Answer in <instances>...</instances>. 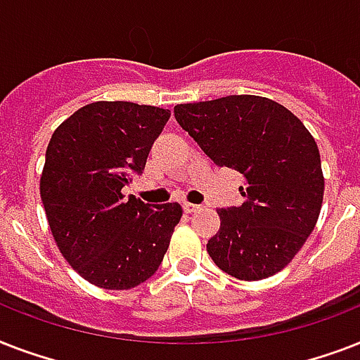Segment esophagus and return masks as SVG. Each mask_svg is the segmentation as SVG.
<instances>
[{
	"instance_id": "esophagus-1",
	"label": "esophagus",
	"mask_w": 360,
	"mask_h": 360,
	"mask_svg": "<svg viewBox=\"0 0 360 360\" xmlns=\"http://www.w3.org/2000/svg\"><path fill=\"white\" fill-rule=\"evenodd\" d=\"M183 209H185V213H188V214H192V213H198V211H200V205H196V203H183Z\"/></svg>"
}]
</instances>
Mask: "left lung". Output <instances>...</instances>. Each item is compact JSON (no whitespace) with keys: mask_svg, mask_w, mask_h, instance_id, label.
I'll list each match as a JSON object with an SVG mask.
<instances>
[{"mask_svg":"<svg viewBox=\"0 0 360 360\" xmlns=\"http://www.w3.org/2000/svg\"><path fill=\"white\" fill-rule=\"evenodd\" d=\"M174 114L217 166L245 177V203L217 211L220 231L207 243L211 259L248 282L282 271L312 233L323 203L314 136L282 104L256 95L177 104Z\"/></svg>","mask_w":360,"mask_h":360,"instance_id":"obj_1","label":"left lung"}]
</instances>
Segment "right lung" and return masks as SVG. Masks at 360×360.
<instances>
[{
	"instance_id": "right-lung-1",
	"label": "right lung",
	"mask_w": 360,
	"mask_h": 360,
	"mask_svg": "<svg viewBox=\"0 0 360 360\" xmlns=\"http://www.w3.org/2000/svg\"><path fill=\"white\" fill-rule=\"evenodd\" d=\"M169 110L98 101L53 130L41 198L53 240L69 265L104 290H130L151 278L183 209L147 205L121 192L146 168Z\"/></svg>"
}]
</instances>
